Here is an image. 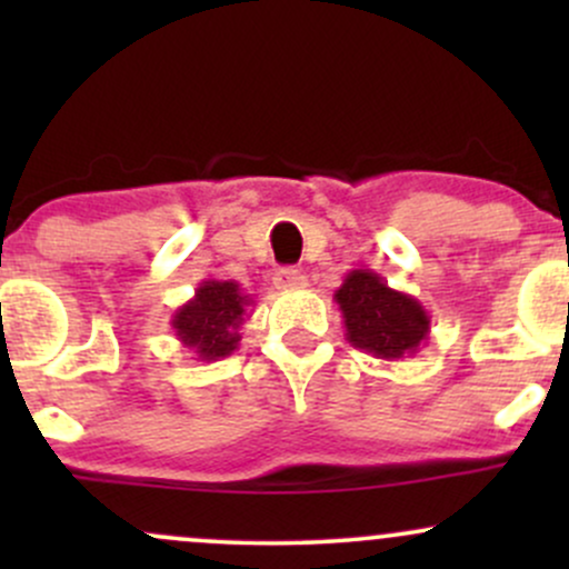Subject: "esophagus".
<instances>
[{"label":"esophagus","instance_id":"obj_1","mask_svg":"<svg viewBox=\"0 0 569 569\" xmlns=\"http://www.w3.org/2000/svg\"><path fill=\"white\" fill-rule=\"evenodd\" d=\"M276 286L283 291H297L305 289L307 278L299 270H293V267H283V270L276 272Z\"/></svg>","mask_w":569,"mask_h":569}]
</instances>
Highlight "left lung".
Returning <instances> with one entry per match:
<instances>
[{"instance_id": "1", "label": "left lung", "mask_w": 569, "mask_h": 569, "mask_svg": "<svg viewBox=\"0 0 569 569\" xmlns=\"http://www.w3.org/2000/svg\"><path fill=\"white\" fill-rule=\"evenodd\" d=\"M335 302L352 348L382 361L415 356L430 335V316L420 299L390 289L375 270H350Z\"/></svg>"}]
</instances>
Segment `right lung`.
<instances>
[{"mask_svg":"<svg viewBox=\"0 0 569 569\" xmlns=\"http://www.w3.org/2000/svg\"><path fill=\"white\" fill-rule=\"evenodd\" d=\"M253 297L234 280L206 278L194 289V297L176 307L171 329L198 361H219L232 356L240 345V329L251 318Z\"/></svg>","mask_w":569,"mask_h":569,"instance_id":"1","label":"right lung"}]
</instances>
